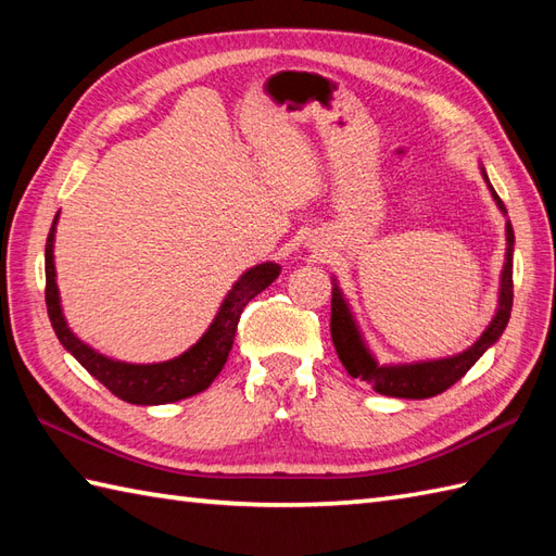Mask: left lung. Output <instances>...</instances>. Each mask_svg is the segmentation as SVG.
<instances>
[{"label": "left lung", "mask_w": 556, "mask_h": 556, "mask_svg": "<svg viewBox=\"0 0 556 556\" xmlns=\"http://www.w3.org/2000/svg\"><path fill=\"white\" fill-rule=\"evenodd\" d=\"M482 176H485V181L490 184L485 172H482ZM490 191H492V198L497 200L500 210L506 212L502 198L494 193L492 186ZM511 305H514V229H511V222H506V263L502 271L500 308H497V315L492 317L490 327L468 351L458 353V356H452V358L430 361V363L377 365L372 353L365 349L358 327L353 323V315L337 285L332 289V317H329V332H332L337 356L341 365L346 368V372L351 377H356V380L370 384L377 394L396 396V399H430L446 392L452 384H456L460 377L473 368L482 353H485L494 341L502 337L506 325H509Z\"/></svg>", "instance_id": "left-lung-1"}]
</instances>
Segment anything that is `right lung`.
<instances>
[{"instance_id":"obj_1","label":"right lung","mask_w":556,"mask_h":556,"mask_svg":"<svg viewBox=\"0 0 556 556\" xmlns=\"http://www.w3.org/2000/svg\"><path fill=\"white\" fill-rule=\"evenodd\" d=\"M54 224H56V217L52 222V229L47 233V243H45V303H47V315H50V323L54 327V334L59 341H62L71 356H74L83 368L96 377L98 382L108 387L114 396H119L122 401H128V404H138V406L169 404V401L193 396L198 392H203V389H207L229 358L236 327H239L241 313L248 305V301H253L260 291H265L281 271L277 263H263L253 269H248L245 275L236 281L233 289L229 291V296L224 299L215 323L210 325V329L200 337L198 344L193 349H188L184 356L167 363H155V365L119 363V361L104 358L102 353L83 344V341H78L74 334H71V329L66 327L62 305H59L56 281H54V255H52Z\"/></svg>"}]
</instances>
